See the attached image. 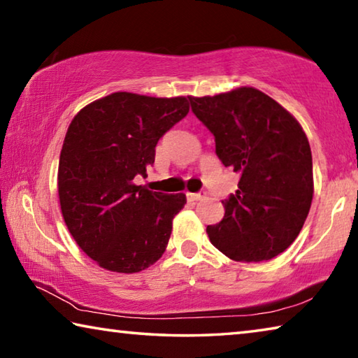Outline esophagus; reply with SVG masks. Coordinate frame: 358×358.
Returning a JSON list of instances; mask_svg holds the SVG:
<instances>
[{
    "label": "esophagus",
    "instance_id": "obj_1",
    "mask_svg": "<svg viewBox=\"0 0 358 358\" xmlns=\"http://www.w3.org/2000/svg\"><path fill=\"white\" fill-rule=\"evenodd\" d=\"M186 197L189 201H202V199H205V192H187Z\"/></svg>",
    "mask_w": 358,
    "mask_h": 358
}]
</instances>
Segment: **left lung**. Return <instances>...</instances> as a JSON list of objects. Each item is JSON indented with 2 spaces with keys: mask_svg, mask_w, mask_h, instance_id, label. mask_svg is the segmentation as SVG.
<instances>
[{
  "mask_svg": "<svg viewBox=\"0 0 358 358\" xmlns=\"http://www.w3.org/2000/svg\"><path fill=\"white\" fill-rule=\"evenodd\" d=\"M191 108L215 136L216 155L240 175L222 221L207 227L211 245L235 262L286 251L310 213L314 180L310 142L299 121L252 87L194 98Z\"/></svg>",
  "mask_w": 358,
  "mask_h": 358,
  "instance_id": "obj_1",
  "label": "left lung"
}]
</instances>
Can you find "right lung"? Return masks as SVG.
Segmentation results:
<instances>
[{"instance_id":"add662e5","label":"right lung","mask_w":358,"mask_h":358,"mask_svg":"<svg viewBox=\"0 0 358 358\" xmlns=\"http://www.w3.org/2000/svg\"><path fill=\"white\" fill-rule=\"evenodd\" d=\"M185 96L117 92L72 118L58 164L63 220L80 250L117 273H137L164 254L186 196L137 186L155 162L159 138L185 118Z\"/></svg>"}]
</instances>
